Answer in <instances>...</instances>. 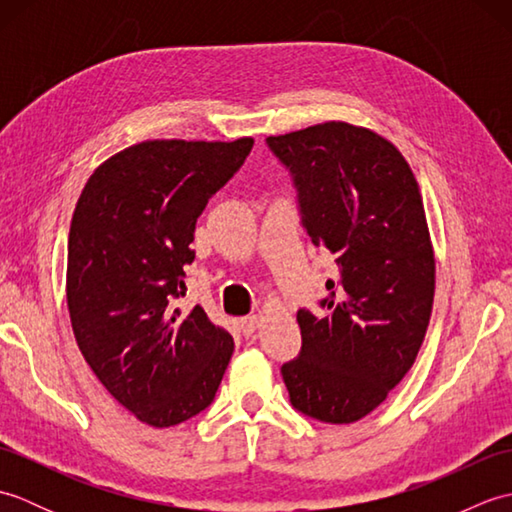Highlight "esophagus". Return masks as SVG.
Listing matches in <instances>:
<instances>
[{"mask_svg": "<svg viewBox=\"0 0 512 512\" xmlns=\"http://www.w3.org/2000/svg\"><path fill=\"white\" fill-rule=\"evenodd\" d=\"M257 325H259V317H257V314H250V317H242V319H239V328H242V332H244L246 336L253 334V332L257 330Z\"/></svg>", "mask_w": 512, "mask_h": 512, "instance_id": "obj_1", "label": "esophagus"}]
</instances>
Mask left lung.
<instances>
[{
  "label": "left lung",
  "mask_w": 512,
  "mask_h": 512,
  "mask_svg": "<svg viewBox=\"0 0 512 512\" xmlns=\"http://www.w3.org/2000/svg\"><path fill=\"white\" fill-rule=\"evenodd\" d=\"M268 147L295 176L303 226L339 264L323 317L299 310L301 354L281 367L292 407L350 424L416 361L436 295V255L418 180L372 129L319 123Z\"/></svg>",
  "instance_id": "obj_1"
}]
</instances>
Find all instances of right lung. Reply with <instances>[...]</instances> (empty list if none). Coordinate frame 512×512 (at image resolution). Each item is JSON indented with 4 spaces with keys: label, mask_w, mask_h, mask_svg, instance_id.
Instances as JSON below:
<instances>
[{
    "label": "right lung",
    "mask_w": 512,
    "mask_h": 512,
    "mask_svg": "<svg viewBox=\"0 0 512 512\" xmlns=\"http://www.w3.org/2000/svg\"><path fill=\"white\" fill-rule=\"evenodd\" d=\"M250 147V136L143 140L101 162L76 200L65 273L76 345L114 400L154 429L209 407L233 356V336L176 299L195 222Z\"/></svg>",
    "instance_id": "1"
}]
</instances>
